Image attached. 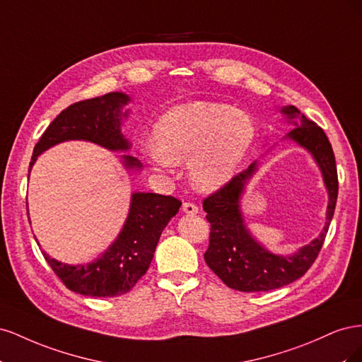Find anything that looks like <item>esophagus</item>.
Here are the masks:
<instances>
[{
	"label": "esophagus",
	"instance_id": "1",
	"mask_svg": "<svg viewBox=\"0 0 362 362\" xmlns=\"http://www.w3.org/2000/svg\"><path fill=\"white\" fill-rule=\"evenodd\" d=\"M182 211L185 214H196V213H198V206H196L193 202H184L182 204Z\"/></svg>",
	"mask_w": 362,
	"mask_h": 362
}]
</instances>
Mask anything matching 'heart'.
<instances>
[{"mask_svg": "<svg viewBox=\"0 0 362 362\" xmlns=\"http://www.w3.org/2000/svg\"><path fill=\"white\" fill-rule=\"evenodd\" d=\"M257 136L254 119L233 107L198 101L170 108L152 131L145 160L154 169L189 161L196 187L213 192L234 177Z\"/></svg>", "mask_w": 362, "mask_h": 362, "instance_id": "heart-1", "label": "heart"}]
</instances>
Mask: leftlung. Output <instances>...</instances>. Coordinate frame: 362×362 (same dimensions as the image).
Listing matches in <instances>:
<instances>
[{"mask_svg":"<svg viewBox=\"0 0 362 362\" xmlns=\"http://www.w3.org/2000/svg\"><path fill=\"white\" fill-rule=\"evenodd\" d=\"M281 113L294 127L287 137L310 151L323 173L329 193L326 225L319 237L290 257L275 255L262 247L246 229L240 211V196L245 190V184L257 170V163H252L222 189L205 198L202 204L206 221L211 225L210 245L204 254L205 262L233 290L269 291L303 276L319 255L335 211L338 175L329 139L319 125L306 119L294 105L282 107Z\"/></svg>","mask_w":362,"mask_h":362,"instance_id":"obj_1","label":"left lung"}]
</instances>
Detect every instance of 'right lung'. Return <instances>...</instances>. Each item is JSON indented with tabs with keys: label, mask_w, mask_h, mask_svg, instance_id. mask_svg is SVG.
Segmentation results:
<instances>
[{
	"label": "right lung",
	"mask_w": 362,
	"mask_h": 362,
	"mask_svg": "<svg viewBox=\"0 0 362 362\" xmlns=\"http://www.w3.org/2000/svg\"><path fill=\"white\" fill-rule=\"evenodd\" d=\"M129 96L112 92L104 96L75 103L63 110L42 134L33 151L30 169L37 156L66 140H87L110 151L129 149L128 140L120 133L122 107ZM127 169H140L134 157L124 156ZM181 201L157 193H134L129 213L115 243L89 264L69 266L45 257L49 267L71 291L92 298H113L128 293L145 275L154 258L163 229L178 213ZM28 214V208H27ZM39 245V243H37Z\"/></svg>",
	"instance_id": "obj_1"
}]
</instances>
